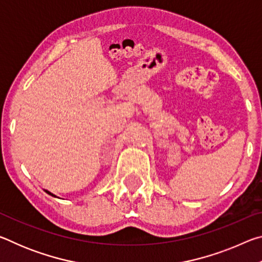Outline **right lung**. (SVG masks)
<instances>
[{
    "instance_id": "right-lung-1",
    "label": "right lung",
    "mask_w": 262,
    "mask_h": 262,
    "mask_svg": "<svg viewBox=\"0 0 262 262\" xmlns=\"http://www.w3.org/2000/svg\"><path fill=\"white\" fill-rule=\"evenodd\" d=\"M46 193H48V194H51V195H53L52 193H50V192H48V190H46ZM53 196H55V195H53Z\"/></svg>"
}]
</instances>
